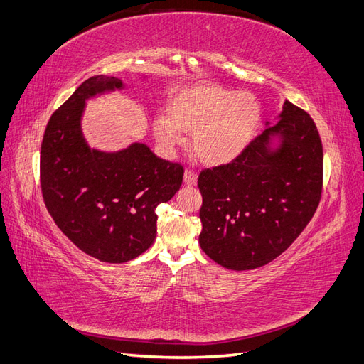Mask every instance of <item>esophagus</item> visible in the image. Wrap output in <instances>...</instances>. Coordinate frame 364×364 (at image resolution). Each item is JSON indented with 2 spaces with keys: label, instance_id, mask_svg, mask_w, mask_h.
Listing matches in <instances>:
<instances>
[{
  "label": "esophagus",
  "instance_id": "esophagus-1",
  "mask_svg": "<svg viewBox=\"0 0 364 364\" xmlns=\"http://www.w3.org/2000/svg\"><path fill=\"white\" fill-rule=\"evenodd\" d=\"M183 182L190 185V187H191V185H196L198 174L195 171H191V169H187V171H185V174H183Z\"/></svg>",
  "mask_w": 364,
  "mask_h": 364
}]
</instances>
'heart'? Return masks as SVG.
<instances>
[{
  "label": "heart",
  "mask_w": 364,
  "mask_h": 364,
  "mask_svg": "<svg viewBox=\"0 0 364 364\" xmlns=\"http://www.w3.org/2000/svg\"><path fill=\"white\" fill-rule=\"evenodd\" d=\"M168 117L154 119L161 148L173 151L193 132L191 146L207 165L230 164L243 154L262 123V104L252 93H241L216 84L187 85L171 95Z\"/></svg>",
  "instance_id": "1"
}]
</instances>
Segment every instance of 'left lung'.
Instances as JSON below:
<instances>
[{"label":"left lung","instance_id":"8db88e82","mask_svg":"<svg viewBox=\"0 0 364 364\" xmlns=\"http://www.w3.org/2000/svg\"><path fill=\"white\" fill-rule=\"evenodd\" d=\"M272 138H279L276 149ZM322 143L305 110L285 101L266 127L228 165L203 169L199 245L218 264L255 269L291 246L322 193Z\"/></svg>","mask_w":364,"mask_h":364}]
</instances>
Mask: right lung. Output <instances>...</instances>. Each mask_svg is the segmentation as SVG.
<instances>
[{
	"label": "right lung",
	"instance_id": "add662e5",
	"mask_svg": "<svg viewBox=\"0 0 364 364\" xmlns=\"http://www.w3.org/2000/svg\"><path fill=\"white\" fill-rule=\"evenodd\" d=\"M123 88L118 77L93 76L54 112L40 151V187L58 228L82 252L124 263L154 243L156 208L181 188L183 166L144 143L118 152L88 146L80 118L85 101Z\"/></svg>",
	"mask_w": 364,
	"mask_h": 364
}]
</instances>
